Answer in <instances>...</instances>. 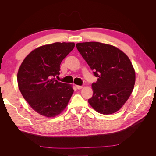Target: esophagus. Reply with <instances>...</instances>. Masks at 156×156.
Instances as JSON below:
<instances>
[{
  "label": "esophagus",
  "mask_w": 156,
  "mask_h": 156,
  "mask_svg": "<svg viewBox=\"0 0 156 156\" xmlns=\"http://www.w3.org/2000/svg\"><path fill=\"white\" fill-rule=\"evenodd\" d=\"M75 87H76V88H77L78 90H80V89H81V88H83L82 86H79V85H76Z\"/></svg>",
  "instance_id": "1"
}]
</instances>
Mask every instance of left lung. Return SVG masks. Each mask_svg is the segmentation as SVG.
<instances>
[{
    "mask_svg": "<svg viewBox=\"0 0 156 156\" xmlns=\"http://www.w3.org/2000/svg\"><path fill=\"white\" fill-rule=\"evenodd\" d=\"M76 47L98 77L92 84L90 105L103 115L119 111L128 100L135 82V72L128 56L115 47L100 42L79 43Z\"/></svg>",
    "mask_w": 156,
    "mask_h": 156,
    "instance_id": "obj_1",
    "label": "left lung"
}]
</instances>
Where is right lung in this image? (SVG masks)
<instances>
[{
  "mask_svg": "<svg viewBox=\"0 0 156 156\" xmlns=\"http://www.w3.org/2000/svg\"><path fill=\"white\" fill-rule=\"evenodd\" d=\"M75 47L74 43L45 45L32 51L23 60L17 73L20 90L36 112L46 117L58 115L73 93L70 84L56 80L60 64Z\"/></svg>",
  "mask_w": 156,
  "mask_h": 156,
  "instance_id": "1",
  "label": "right lung"
}]
</instances>
